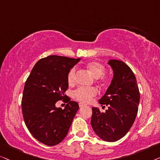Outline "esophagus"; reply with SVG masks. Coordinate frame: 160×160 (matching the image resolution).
Instances as JSON below:
<instances>
[{
    "mask_svg": "<svg viewBox=\"0 0 160 160\" xmlns=\"http://www.w3.org/2000/svg\"><path fill=\"white\" fill-rule=\"evenodd\" d=\"M84 106H85V103H79V107H84Z\"/></svg>",
    "mask_w": 160,
    "mask_h": 160,
    "instance_id": "1",
    "label": "esophagus"
}]
</instances>
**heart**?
<instances>
[{
	"mask_svg": "<svg viewBox=\"0 0 160 160\" xmlns=\"http://www.w3.org/2000/svg\"><path fill=\"white\" fill-rule=\"evenodd\" d=\"M85 67L95 78H100V80L104 82L109 81V78L104 75L106 68L102 64L97 62H90L86 64ZM76 77H77V70L75 67H72L69 71L67 77V82L69 85H74L75 84ZM97 93L98 91L95 88L80 87L73 92V97L79 102L87 103L97 95Z\"/></svg>",
	"mask_w": 160,
	"mask_h": 160,
	"instance_id": "obj_1",
	"label": "heart"
}]
</instances>
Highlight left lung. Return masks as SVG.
Wrapping results in <instances>:
<instances>
[{"label": "left lung", "instance_id": "8db88e82", "mask_svg": "<svg viewBox=\"0 0 160 160\" xmlns=\"http://www.w3.org/2000/svg\"><path fill=\"white\" fill-rule=\"evenodd\" d=\"M114 71L113 79L99 103L108 106L106 112L92 108L91 124L103 141L114 142L122 138L132 127L140 101V93L131 69L119 60L109 61Z\"/></svg>", "mask_w": 160, "mask_h": 160}]
</instances>
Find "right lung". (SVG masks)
<instances>
[{
	"label": "right lung",
	"mask_w": 160,
	"mask_h": 160,
	"mask_svg": "<svg viewBox=\"0 0 160 160\" xmlns=\"http://www.w3.org/2000/svg\"><path fill=\"white\" fill-rule=\"evenodd\" d=\"M80 60L52 55L35 64L27 79L22 98L24 123L35 139L52 147L62 142L69 131L79 105L64 94L69 71ZM64 110L55 107L58 100ZM65 104V103H64Z\"/></svg>",
	"instance_id": "add662e5"
}]
</instances>
